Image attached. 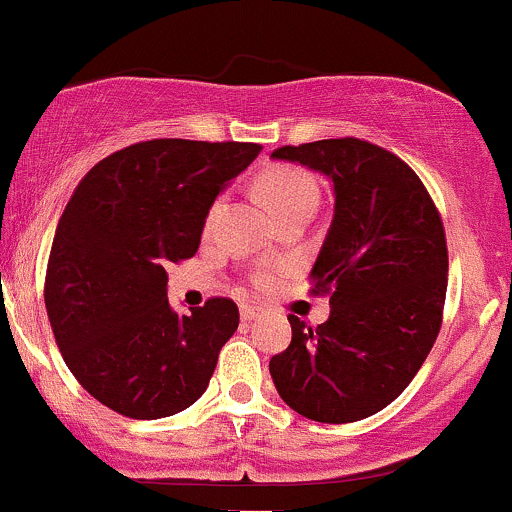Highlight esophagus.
Returning <instances> with one entry per match:
<instances>
[{
    "mask_svg": "<svg viewBox=\"0 0 512 512\" xmlns=\"http://www.w3.org/2000/svg\"><path fill=\"white\" fill-rule=\"evenodd\" d=\"M257 315H260V310L255 305H240V320L243 322H252Z\"/></svg>",
    "mask_w": 512,
    "mask_h": 512,
    "instance_id": "34e87169",
    "label": "esophagus"
}]
</instances>
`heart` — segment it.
Segmentation results:
<instances>
[{
    "mask_svg": "<svg viewBox=\"0 0 512 512\" xmlns=\"http://www.w3.org/2000/svg\"><path fill=\"white\" fill-rule=\"evenodd\" d=\"M257 190L264 202L269 204V209L274 211L279 219L293 214V211L301 209H313L317 207V199H320V187L313 175L308 170L298 168V166H274L269 170H264L257 180ZM221 211V202H216L214 207L209 209V223L219 216ZM252 286L255 289H269L274 284V272L272 269H260L250 276Z\"/></svg>",
    "mask_w": 512,
    "mask_h": 512,
    "instance_id": "heart-1",
    "label": "heart"
}]
</instances>
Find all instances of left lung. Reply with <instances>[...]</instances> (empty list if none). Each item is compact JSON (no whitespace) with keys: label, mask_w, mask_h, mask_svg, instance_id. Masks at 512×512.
Returning a JSON list of instances; mask_svg holds the SVG:
<instances>
[{"label":"left lung","mask_w":512,"mask_h":512,"mask_svg":"<svg viewBox=\"0 0 512 512\" xmlns=\"http://www.w3.org/2000/svg\"><path fill=\"white\" fill-rule=\"evenodd\" d=\"M272 156L327 175L334 216L310 272V291L330 296V317L313 330L289 315L291 344L269 373L305 419L361 421L402 395L436 342L448 289L443 221L419 175L363 139Z\"/></svg>","instance_id":"1"}]
</instances>
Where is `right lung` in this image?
Returning a JSON list of instances; mask_svg holds the SVG:
<instances>
[{
  "instance_id": "1",
  "label": "right lung",
  "mask_w": 512,
  "mask_h": 512,
  "mask_svg": "<svg viewBox=\"0 0 512 512\" xmlns=\"http://www.w3.org/2000/svg\"><path fill=\"white\" fill-rule=\"evenodd\" d=\"M260 151L151 139L98 161L76 185L52 240L45 308L67 368L108 409L163 419L207 390L238 305L209 298L178 315L166 267L195 255L216 195Z\"/></svg>"
}]
</instances>
